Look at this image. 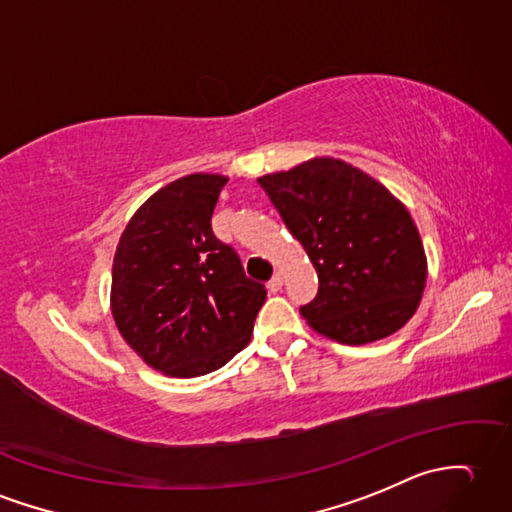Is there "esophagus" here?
Returning <instances> with one entry per match:
<instances>
[{"instance_id":"34e87169","label":"esophagus","mask_w":512,"mask_h":512,"mask_svg":"<svg viewBox=\"0 0 512 512\" xmlns=\"http://www.w3.org/2000/svg\"><path fill=\"white\" fill-rule=\"evenodd\" d=\"M281 285H283V277H281V272H277V275H272V279L268 281V288H270V292H279Z\"/></svg>"}]
</instances>
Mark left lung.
Listing matches in <instances>:
<instances>
[{
  "label": "left lung",
  "mask_w": 512,
  "mask_h": 512,
  "mask_svg": "<svg viewBox=\"0 0 512 512\" xmlns=\"http://www.w3.org/2000/svg\"><path fill=\"white\" fill-rule=\"evenodd\" d=\"M318 275L301 305L318 334L342 344L382 340L417 312L427 261L408 209L340 159H312L259 178Z\"/></svg>",
  "instance_id": "left-lung-1"
}]
</instances>
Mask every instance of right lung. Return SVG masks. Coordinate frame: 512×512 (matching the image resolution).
Wrapping results in <instances>:
<instances>
[{"label":"right lung","instance_id":"obj_1","mask_svg":"<svg viewBox=\"0 0 512 512\" xmlns=\"http://www.w3.org/2000/svg\"><path fill=\"white\" fill-rule=\"evenodd\" d=\"M227 178L189 174L150 196L128 222L113 259V318L152 368L207 375L242 351L266 285L211 229Z\"/></svg>","mask_w":512,"mask_h":512}]
</instances>
